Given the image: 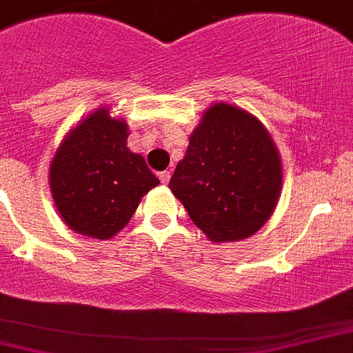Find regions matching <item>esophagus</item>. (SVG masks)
<instances>
[{"label": "esophagus", "mask_w": 353, "mask_h": 353, "mask_svg": "<svg viewBox=\"0 0 353 353\" xmlns=\"http://www.w3.org/2000/svg\"><path fill=\"white\" fill-rule=\"evenodd\" d=\"M170 179H171L170 171H161V173H159V180H161V182L168 183V182H170Z\"/></svg>", "instance_id": "34e87169"}]
</instances>
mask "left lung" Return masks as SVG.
<instances>
[{
	"label": "left lung",
	"mask_w": 353,
	"mask_h": 353,
	"mask_svg": "<svg viewBox=\"0 0 353 353\" xmlns=\"http://www.w3.org/2000/svg\"><path fill=\"white\" fill-rule=\"evenodd\" d=\"M170 189L210 240H243L273 213L282 189V163L257 119L219 103L194 129Z\"/></svg>",
	"instance_id": "8db88e82"
}]
</instances>
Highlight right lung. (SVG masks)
<instances>
[{
	"mask_svg": "<svg viewBox=\"0 0 353 353\" xmlns=\"http://www.w3.org/2000/svg\"><path fill=\"white\" fill-rule=\"evenodd\" d=\"M159 180L128 148V124L101 108L66 137L50 164V189L73 231L106 240L117 234Z\"/></svg>",
	"mask_w": 353,
	"mask_h": 353,
	"instance_id": "right-lung-1",
	"label": "right lung"
}]
</instances>
